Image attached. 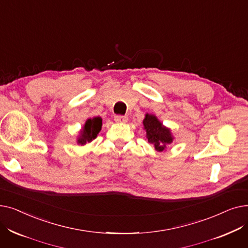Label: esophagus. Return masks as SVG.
I'll list each match as a JSON object with an SVG mask.
<instances>
[{
	"label": "esophagus",
	"instance_id": "34e87169",
	"mask_svg": "<svg viewBox=\"0 0 248 248\" xmlns=\"http://www.w3.org/2000/svg\"><path fill=\"white\" fill-rule=\"evenodd\" d=\"M114 121L117 123H125V122H127V116L126 115H115Z\"/></svg>",
	"mask_w": 248,
	"mask_h": 248
}]
</instances>
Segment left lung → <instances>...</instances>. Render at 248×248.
I'll use <instances>...</instances> for the list:
<instances>
[{
    "label": "left lung",
    "mask_w": 248,
    "mask_h": 248,
    "mask_svg": "<svg viewBox=\"0 0 248 248\" xmlns=\"http://www.w3.org/2000/svg\"><path fill=\"white\" fill-rule=\"evenodd\" d=\"M142 124L147 132L148 140L154 145L155 151H165L167 145H170L173 141L174 137L172 136L171 129L163 125L155 115L147 113Z\"/></svg>",
    "instance_id": "1"
}]
</instances>
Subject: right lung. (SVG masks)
I'll use <instances>...</instances> for the list:
<instances>
[{
  "label": "right lung",
  "mask_w": 248,
  "mask_h": 248,
  "mask_svg": "<svg viewBox=\"0 0 248 248\" xmlns=\"http://www.w3.org/2000/svg\"><path fill=\"white\" fill-rule=\"evenodd\" d=\"M102 125V120L99 116L93 117V119H88L82 129L80 131V135L77 139V144L81 146L85 145L86 142H90L93 140H94L98 133L100 132Z\"/></svg>",
  "instance_id": "right-lung-1"
}]
</instances>
